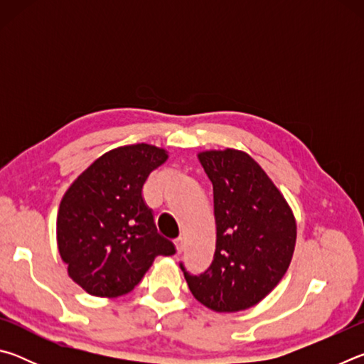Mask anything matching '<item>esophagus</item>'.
Wrapping results in <instances>:
<instances>
[{"instance_id": "esophagus-1", "label": "esophagus", "mask_w": 364, "mask_h": 364, "mask_svg": "<svg viewBox=\"0 0 364 364\" xmlns=\"http://www.w3.org/2000/svg\"><path fill=\"white\" fill-rule=\"evenodd\" d=\"M175 245H176V252L178 254H181V252L184 250V239L183 237H178L175 241Z\"/></svg>"}]
</instances>
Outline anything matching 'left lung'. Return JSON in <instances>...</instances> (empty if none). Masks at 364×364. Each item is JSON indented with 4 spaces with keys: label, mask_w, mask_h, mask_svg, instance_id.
I'll list each match as a JSON object with an SVG mask.
<instances>
[{
    "label": "left lung",
    "mask_w": 364,
    "mask_h": 364,
    "mask_svg": "<svg viewBox=\"0 0 364 364\" xmlns=\"http://www.w3.org/2000/svg\"><path fill=\"white\" fill-rule=\"evenodd\" d=\"M213 184L217 249L204 273L180 267L189 291L215 311L254 306L278 286L292 260L297 226L282 194L249 154H199Z\"/></svg>",
    "instance_id": "obj_1"
}]
</instances>
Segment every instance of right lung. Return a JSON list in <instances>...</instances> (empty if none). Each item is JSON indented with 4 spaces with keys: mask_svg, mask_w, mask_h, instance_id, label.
Wrapping results in <instances>:
<instances>
[{
    "mask_svg": "<svg viewBox=\"0 0 364 364\" xmlns=\"http://www.w3.org/2000/svg\"><path fill=\"white\" fill-rule=\"evenodd\" d=\"M167 152L151 144L109 151L67 189L58 213V245L69 276L96 297L130 292L157 255L176 249L157 232L143 186Z\"/></svg>",
    "mask_w": 364,
    "mask_h": 364,
    "instance_id": "obj_1",
    "label": "right lung"
}]
</instances>
